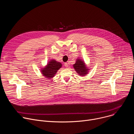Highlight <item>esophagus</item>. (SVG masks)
Masks as SVG:
<instances>
[{
	"instance_id": "esophagus-1",
	"label": "esophagus",
	"mask_w": 134,
	"mask_h": 134,
	"mask_svg": "<svg viewBox=\"0 0 134 134\" xmlns=\"http://www.w3.org/2000/svg\"><path fill=\"white\" fill-rule=\"evenodd\" d=\"M65 66L66 68H67V67H68V63H65Z\"/></svg>"
}]
</instances>
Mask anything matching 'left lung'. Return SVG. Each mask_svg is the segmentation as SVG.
Returning <instances> with one entry per match:
<instances>
[{
    "label": "left lung",
    "mask_w": 134,
    "mask_h": 134,
    "mask_svg": "<svg viewBox=\"0 0 134 134\" xmlns=\"http://www.w3.org/2000/svg\"><path fill=\"white\" fill-rule=\"evenodd\" d=\"M73 67L76 71L77 74H79L80 75L85 76L87 73L88 69L86 68L84 62L82 60L77 59L76 63L73 65Z\"/></svg>",
    "instance_id": "8db88e82"
}]
</instances>
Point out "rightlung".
<instances>
[{
	"label": "right lung",
	"instance_id": "1",
	"mask_svg": "<svg viewBox=\"0 0 134 134\" xmlns=\"http://www.w3.org/2000/svg\"><path fill=\"white\" fill-rule=\"evenodd\" d=\"M62 64L55 60H51L48 63L47 66L41 70L42 74L47 79H50L54 77L57 71L62 67Z\"/></svg>",
	"mask_w": 134,
	"mask_h": 134
}]
</instances>
